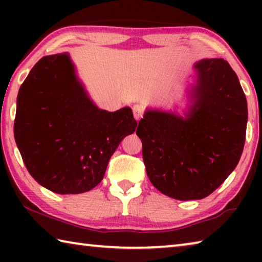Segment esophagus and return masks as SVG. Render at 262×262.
Here are the masks:
<instances>
[{
  "mask_svg": "<svg viewBox=\"0 0 262 262\" xmlns=\"http://www.w3.org/2000/svg\"><path fill=\"white\" fill-rule=\"evenodd\" d=\"M133 114H134V118L136 119V120L139 121L141 118H143L144 110L141 105H134V107H133Z\"/></svg>",
  "mask_w": 262,
  "mask_h": 262,
  "instance_id": "esophagus-1",
  "label": "esophagus"
}]
</instances>
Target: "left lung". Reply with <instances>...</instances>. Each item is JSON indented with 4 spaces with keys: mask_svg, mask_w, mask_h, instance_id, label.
I'll return each instance as SVG.
<instances>
[{
    "mask_svg": "<svg viewBox=\"0 0 262 262\" xmlns=\"http://www.w3.org/2000/svg\"><path fill=\"white\" fill-rule=\"evenodd\" d=\"M195 68V104L187 118L148 111L136 129L151 184L183 201L201 200L224 183L246 136V97L228 61L207 59Z\"/></svg>",
    "mask_w": 262,
    "mask_h": 262,
    "instance_id": "1",
    "label": "left lung"
}]
</instances>
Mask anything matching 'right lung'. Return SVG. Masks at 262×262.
I'll use <instances>...</instances> for the list:
<instances>
[{
	"label": "right lung",
	"instance_id": "obj_1",
	"mask_svg": "<svg viewBox=\"0 0 262 262\" xmlns=\"http://www.w3.org/2000/svg\"><path fill=\"white\" fill-rule=\"evenodd\" d=\"M136 126L129 107L107 112L91 103L67 52L41 57L17 96L14 133L21 158L33 179L57 194L96 187Z\"/></svg>",
	"mask_w": 262,
	"mask_h": 262
}]
</instances>
